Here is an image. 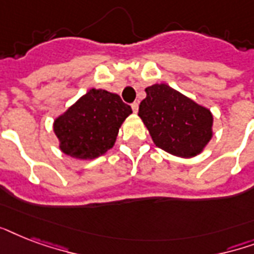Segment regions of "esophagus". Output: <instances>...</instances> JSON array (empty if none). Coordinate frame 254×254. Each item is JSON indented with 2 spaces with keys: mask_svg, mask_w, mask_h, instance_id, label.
<instances>
[{
  "mask_svg": "<svg viewBox=\"0 0 254 254\" xmlns=\"http://www.w3.org/2000/svg\"><path fill=\"white\" fill-rule=\"evenodd\" d=\"M131 109H133V112H134V113H137V112H138V103H137V101H134V103L131 104Z\"/></svg>",
  "mask_w": 254,
  "mask_h": 254,
  "instance_id": "34e87169",
  "label": "esophagus"
}]
</instances>
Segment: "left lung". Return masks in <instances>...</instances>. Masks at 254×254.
Listing matches in <instances>:
<instances>
[{
    "label": "left lung",
    "instance_id": "8db88e82",
    "mask_svg": "<svg viewBox=\"0 0 254 254\" xmlns=\"http://www.w3.org/2000/svg\"><path fill=\"white\" fill-rule=\"evenodd\" d=\"M138 116L159 149L191 158L200 154L212 138V113L167 84L145 89Z\"/></svg>",
    "mask_w": 254,
    "mask_h": 254
}]
</instances>
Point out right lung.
Here are the masks:
<instances>
[{"label": "right lung", "instance_id": "1", "mask_svg": "<svg viewBox=\"0 0 254 254\" xmlns=\"http://www.w3.org/2000/svg\"><path fill=\"white\" fill-rule=\"evenodd\" d=\"M130 113L119 95L92 88L54 121L61 150L76 159L97 158L113 147Z\"/></svg>", "mask_w": 254, "mask_h": 254}]
</instances>
